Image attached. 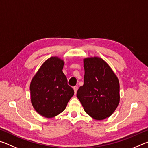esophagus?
Masks as SVG:
<instances>
[{"mask_svg":"<svg viewBox=\"0 0 148 148\" xmlns=\"http://www.w3.org/2000/svg\"><path fill=\"white\" fill-rule=\"evenodd\" d=\"M73 89H74V93L76 94V92H77V86H74L73 87Z\"/></svg>","mask_w":148,"mask_h":148,"instance_id":"obj_1","label":"esophagus"}]
</instances>
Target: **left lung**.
Wrapping results in <instances>:
<instances>
[{
  "instance_id": "1",
  "label": "left lung",
  "mask_w": 148,
  "mask_h": 148,
  "mask_svg": "<svg viewBox=\"0 0 148 148\" xmlns=\"http://www.w3.org/2000/svg\"><path fill=\"white\" fill-rule=\"evenodd\" d=\"M84 86L77 97L85 112L92 118L102 120L110 117L119 102V83L110 66L100 57L84 59Z\"/></svg>"
}]
</instances>
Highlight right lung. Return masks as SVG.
I'll list each match as a JSON object with an SVG mask.
<instances>
[{
  "label": "right lung",
  "instance_id": "obj_1",
  "mask_svg": "<svg viewBox=\"0 0 148 148\" xmlns=\"http://www.w3.org/2000/svg\"><path fill=\"white\" fill-rule=\"evenodd\" d=\"M63 66V60L50 57L42 64L30 85L32 106L40 115L47 118L63 112L74 93L62 72Z\"/></svg>",
  "mask_w": 148,
  "mask_h": 148
}]
</instances>
